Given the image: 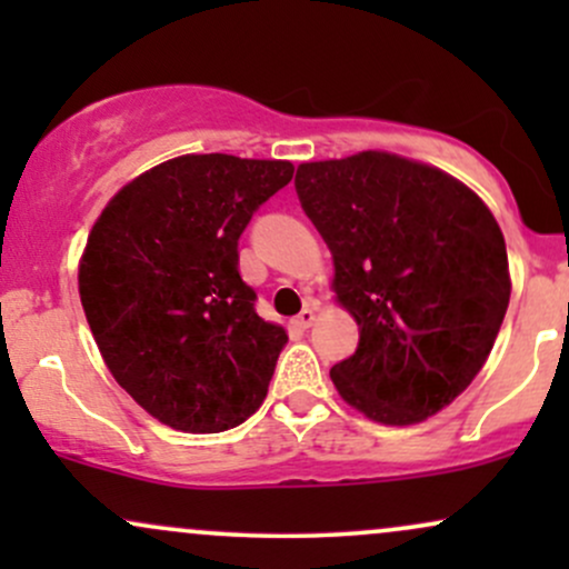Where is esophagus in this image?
<instances>
[{"label":"esophagus","mask_w":569,"mask_h":569,"mask_svg":"<svg viewBox=\"0 0 569 569\" xmlns=\"http://www.w3.org/2000/svg\"><path fill=\"white\" fill-rule=\"evenodd\" d=\"M312 321H316V310H312V307H305V310L299 312L297 321H293V323H297L299 329H310Z\"/></svg>","instance_id":"obj_1"}]
</instances>
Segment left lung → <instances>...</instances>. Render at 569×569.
Instances as JSON below:
<instances>
[{
    "label": "left lung",
    "instance_id": "8db88e82",
    "mask_svg": "<svg viewBox=\"0 0 569 569\" xmlns=\"http://www.w3.org/2000/svg\"><path fill=\"white\" fill-rule=\"evenodd\" d=\"M293 187L361 329L356 352L331 367L339 396L385 426L452 403L485 367L511 299L489 208L439 168L388 152L302 162Z\"/></svg>",
    "mask_w": 569,
    "mask_h": 569
}]
</instances>
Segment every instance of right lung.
I'll return each mask as SVG.
<instances>
[{"label":"right lung","mask_w":569,"mask_h":569,"mask_svg":"<svg viewBox=\"0 0 569 569\" xmlns=\"http://www.w3.org/2000/svg\"><path fill=\"white\" fill-rule=\"evenodd\" d=\"M286 160L184 154L141 173L90 230L80 299L114 380L160 422L219 433L267 396L289 337L257 312L238 240Z\"/></svg>","instance_id":"add662e5"}]
</instances>
